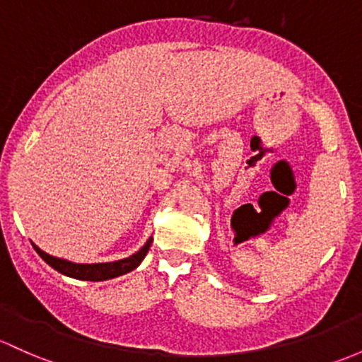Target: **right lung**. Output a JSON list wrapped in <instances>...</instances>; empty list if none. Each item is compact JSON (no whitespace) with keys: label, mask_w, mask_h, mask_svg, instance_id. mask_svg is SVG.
Masks as SVG:
<instances>
[{"label":"right lung","mask_w":362,"mask_h":362,"mask_svg":"<svg viewBox=\"0 0 362 362\" xmlns=\"http://www.w3.org/2000/svg\"><path fill=\"white\" fill-rule=\"evenodd\" d=\"M152 238L147 239L146 245L142 246L139 251L130 255L127 258H121V260L116 262H105V264H74V262L64 260V258L59 257H52V255L45 253L43 250L37 248L36 245L33 243L34 250L37 251L41 258L47 262L50 267L59 271L64 276L72 277V279H81V281H107V279H114V277H119L123 274L132 272L133 269H136L140 265V262L146 258L147 251L151 248Z\"/></svg>","instance_id":"1"}]
</instances>
